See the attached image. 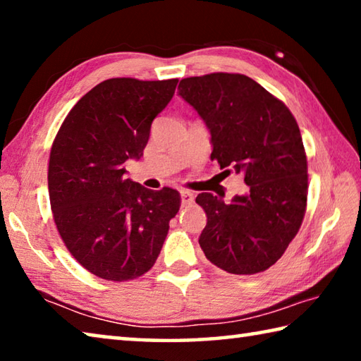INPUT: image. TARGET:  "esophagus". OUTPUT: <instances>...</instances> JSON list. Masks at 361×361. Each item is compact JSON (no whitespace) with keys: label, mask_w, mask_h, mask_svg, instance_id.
<instances>
[{"label":"esophagus","mask_w":361,"mask_h":361,"mask_svg":"<svg viewBox=\"0 0 361 361\" xmlns=\"http://www.w3.org/2000/svg\"><path fill=\"white\" fill-rule=\"evenodd\" d=\"M180 194H181V204L185 205V207L191 205V204L194 202V194H192V192L186 191V189H181Z\"/></svg>","instance_id":"34e87169"}]
</instances>
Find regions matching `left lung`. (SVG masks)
Masks as SVG:
<instances>
[{
  "label": "left lung",
  "instance_id": "8db88e82",
  "mask_svg": "<svg viewBox=\"0 0 361 361\" xmlns=\"http://www.w3.org/2000/svg\"><path fill=\"white\" fill-rule=\"evenodd\" d=\"M178 90L209 127L212 161L242 172L250 186L229 204L210 192L197 195L207 213L200 248L229 274L266 271L295 239L307 207V157L295 116L239 73L185 78Z\"/></svg>",
  "mask_w": 361,
  "mask_h": 361
}]
</instances>
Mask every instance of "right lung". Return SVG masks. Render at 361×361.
I'll return each mask as SVG.
<instances>
[{
    "label": "right lung",
    "instance_id": "1",
    "mask_svg": "<svg viewBox=\"0 0 361 361\" xmlns=\"http://www.w3.org/2000/svg\"><path fill=\"white\" fill-rule=\"evenodd\" d=\"M178 79L111 78L90 89L60 126L49 156L47 185L57 231L73 258L94 276L126 282L154 266L180 210L172 188L146 189L126 178L151 124Z\"/></svg>",
    "mask_w": 361,
    "mask_h": 361
}]
</instances>
